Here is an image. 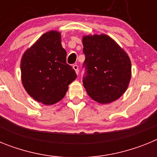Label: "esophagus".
<instances>
[{
	"instance_id": "34e87169",
	"label": "esophagus",
	"mask_w": 157,
	"mask_h": 157,
	"mask_svg": "<svg viewBox=\"0 0 157 157\" xmlns=\"http://www.w3.org/2000/svg\"><path fill=\"white\" fill-rule=\"evenodd\" d=\"M73 68H74V70L75 71L76 74L78 75V72H79V71H78V66L77 64H74L73 65Z\"/></svg>"
}]
</instances>
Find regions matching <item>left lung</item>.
Segmentation results:
<instances>
[{
    "mask_svg": "<svg viewBox=\"0 0 157 157\" xmlns=\"http://www.w3.org/2000/svg\"><path fill=\"white\" fill-rule=\"evenodd\" d=\"M83 86L87 94L101 104L120 98L127 89L131 76V63L127 54L110 37H83Z\"/></svg>",
    "mask_w": 157,
    "mask_h": 157,
    "instance_id": "1",
    "label": "left lung"
}]
</instances>
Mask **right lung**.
I'll list each match as a JSON object with an SVG mask.
<instances>
[{"label": "right lung", "instance_id": "obj_1", "mask_svg": "<svg viewBox=\"0 0 157 157\" xmlns=\"http://www.w3.org/2000/svg\"><path fill=\"white\" fill-rule=\"evenodd\" d=\"M66 58L60 34L52 30L25 52L20 65L22 82L30 97L45 105L56 103L64 97L77 77Z\"/></svg>", "mask_w": 157, "mask_h": 157}]
</instances>
